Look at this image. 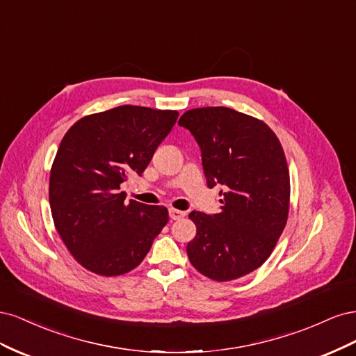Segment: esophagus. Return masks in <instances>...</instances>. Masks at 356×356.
<instances>
[{"instance_id": "esophagus-1", "label": "esophagus", "mask_w": 356, "mask_h": 356, "mask_svg": "<svg viewBox=\"0 0 356 356\" xmlns=\"http://www.w3.org/2000/svg\"><path fill=\"white\" fill-rule=\"evenodd\" d=\"M186 215V212H182V211H179V209H174V208H170L169 209V217H170V220H179V218H182Z\"/></svg>"}]
</instances>
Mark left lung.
Returning a JSON list of instances; mask_svg holds the SVG:
<instances>
[{
	"instance_id": "left-lung-1",
	"label": "left lung",
	"mask_w": 356,
	"mask_h": 356,
	"mask_svg": "<svg viewBox=\"0 0 356 356\" xmlns=\"http://www.w3.org/2000/svg\"><path fill=\"white\" fill-rule=\"evenodd\" d=\"M178 124L200 147L208 187H224L220 213L188 215L196 224L195 239L187 245L190 263L212 281H233L260 267L285 229V153L264 122L225 106L188 110Z\"/></svg>"
}]
</instances>
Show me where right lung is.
<instances>
[{
	"mask_svg": "<svg viewBox=\"0 0 356 356\" xmlns=\"http://www.w3.org/2000/svg\"><path fill=\"white\" fill-rule=\"evenodd\" d=\"M177 118L178 111L122 105L80 118L62 138L50 170V209L84 268L101 276L134 270L166 225L165 207L126 203L120 186L143 175Z\"/></svg>",
	"mask_w": 356,
	"mask_h": 356,
	"instance_id": "1",
	"label": "right lung"
}]
</instances>
